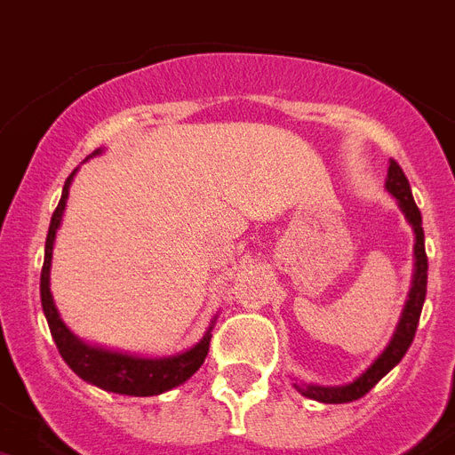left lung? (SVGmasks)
Returning <instances> with one entry per match:
<instances>
[{
	"mask_svg": "<svg viewBox=\"0 0 455 455\" xmlns=\"http://www.w3.org/2000/svg\"><path fill=\"white\" fill-rule=\"evenodd\" d=\"M387 191L397 198L402 212L407 215V220L411 221L413 234H416V273H413V287L411 294H409V301L404 306V313H402V320L397 324V331H395L393 341L383 350L379 360L371 364V367L364 371V374L357 379V381L348 383V386L341 387H320V386H304L299 387L301 395L311 397V400L324 402V404H343V402L360 400L364 395L381 381L383 376L390 371V369L407 355L409 346H411L413 336H416V327H419L420 311H423V301H426V287H427V254H426V238H423V221H420V210L416 205L411 196V187H409V180L404 175V170L400 168L397 161H390V168H387Z\"/></svg>",
	"mask_w": 455,
	"mask_h": 455,
	"instance_id": "1",
	"label": "left lung"
}]
</instances>
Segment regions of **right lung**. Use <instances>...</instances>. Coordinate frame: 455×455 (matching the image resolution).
<instances>
[{"label": "right lung", "instance_id": "1", "mask_svg": "<svg viewBox=\"0 0 455 455\" xmlns=\"http://www.w3.org/2000/svg\"><path fill=\"white\" fill-rule=\"evenodd\" d=\"M74 172L62 187V198L58 203V208H55L53 217H51V227H48L46 235V254H44L42 266V306L55 346H58L62 360L68 362L74 374H79L84 381L93 383L102 390L132 395V397H149V395L172 390L175 386L187 381L189 376H194L198 367L205 362L210 348V336H212L210 331H205L201 341L196 343L191 350L182 353V355L164 357V360H142V357L121 355V353H109V350L86 346L65 327V323L58 315V308H55L53 297H51V287H48V275H51V254H53L55 231L60 227L62 210H65Z\"/></svg>", "mask_w": 455, "mask_h": 455}]
</instances>
